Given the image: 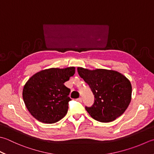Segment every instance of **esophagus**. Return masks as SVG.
<instances>
[{
    "mask_svg": "<svg viewBox=\"0 0 154 154\" xmlns=\"http://www.w3.org/2000/svg\"><path fill=\"white\" fill-rule=\"evenodd\" d=\"M77 101H79V102H81V101H82V98L79 97L78 99H77Z\"/></svg>",
    "mask_w": 154,
    "mask_h": 154,
    "instance_id": "obj_1",
    "label": "esophagus"
}]
</instances>
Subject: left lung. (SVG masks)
<instances>
[{"mask_svg":"<svg viewBox=\"0 0 154 154\" xmlns=\"http://www.w3.org/2000/svg\"><path fill=\"white\" fill-rule=\"evenodd\" d=\"M79 76L88 84L95 102L85 109L98 122H113L121 116L131 99V84L127 77L116 71L77 67Z\"/></svg>","mask_w":154,"mask_h":154,"instance_id":"8db88e82","label":"left lung"}]
</instances>
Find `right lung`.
I'll use <instances>...</instances> for the list:
<instances>
[{
  "label": "right lung",
  "mask_w": 154,
  "mask_h": 154,
  "mask_svg": "<svg viewBox=\"0 0 154 154\" xmlns=\"http://www.w3.org/2000/svg\"><path fill=\"white\" fill-rule=\"evenodd\" d=\"M75 73V67L50 68L38 71L26 81L23 98L29 113L45 123H54L68 111L70 89L64 83Z\"/></svg>",
  "instance_id": "1"
}]
</instances>
